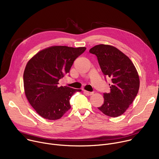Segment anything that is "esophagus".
I'll use <instances>...</instances> for the list:
<instances>
[{"label":"esophagus","instance_id":"1","mask_svg":"<svg viewBox=\"0 0 159 159\" xmlns=\"http://www.w3.org/2000/svg\"><path fill=\"white\" fill-rule=\"evenodd\" d=\"M83 91H84V93H85L86 94H87V95H92L93 94V92H90V91H86V90H83Z\"/></svg>","mask_w":159,"mask_h":159}]
</instances>
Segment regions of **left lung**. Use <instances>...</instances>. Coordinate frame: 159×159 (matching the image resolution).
Here are the masks:
<instances>
[{
  "mask_svg": "<svg viewBox=\"0 0 159 159\" xmlns=\"http://www.w3.org/2000/svg\"><path fill=\"white\" fill-rule=\"evenodd\" d=\"M89 52L97 56L102 71L111 79L110 93H103V103L98 109L110 117H118L129 107L138 93L139 74L129 57L112 45H98Z\"/></svg>",
  "mask_w": 159,
  "mask_h": 159,
  "instance_id": "8db88e82",
  "label": "left lung"
}]
</instances>
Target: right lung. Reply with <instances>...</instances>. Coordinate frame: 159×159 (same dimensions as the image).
<instances>
[{
	"mask_svg": "<svg viewBox=\"0 0 159 159\" xmlns=\"http://www.w3.org/2000/svg\"><path fill=\"white\" fill-rule=\"evenodd\" d=\"M86 47L51 46L38 52L27 63L24 73L25 96L36 112L45 119H60L71 105L73 94L81 89L58 86L73 63Z\"/></svg>",
	"mask_w": 159,
	"mask_h": 159,
	"instance_id": "obj_1",
	"label": "right lung"
}]
</instances>
